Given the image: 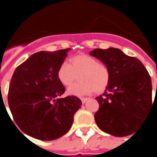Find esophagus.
I'll use <instances>...</instances> for the list:
<instances>
[{
  "instance_id": "esophagus-1",
  "label": "esophagus",
  "mask_w": 157,
  "mask_h": 157,
  "mask_svg": "<svg viewBox=\"0 0 157 157\" xmlns=\"http://www.w3.org/2000/svg\"><path fill=\"white\" fill-rule=\"evenodd\" d=\"M80 99H81V101H82V104H85L86 102V101H88V100H89V98H80Z\"/></svg>"
}]
</instances>
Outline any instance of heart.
<instances>
[{"mask_svg": "<svg viewBox=\"0 0 157 157\" xmlns=\"http://www.w3.org/2000/svg\"><path fill=\"white\" fill-rule=\"evenodd\" d=\"M70 64L63 63L57 70L59 81L65 86L73 84L79 75V82L67 89V94L74 96L90 94L105 90L110 82L111 72L107 65L87 54L72 56Z\"/></svg>", "mask_w": 157, "mask_h": 157, "instance_id": "1", "label": "heart"}]
</instances>
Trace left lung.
I'll return each instance as SVG.
<instances>
[{
	"mask_svg": "<svg viewBox=\"0 0 157 157\" xmlns=\"http://www.w3.org/2000/svg\"><path fill=\"white\" fill-rule=\"evenodd\" d=\"M90 55L107 65L111 72L105 93L96 98L99 110L94 118L98 127L116 137L134 134L153 105L149 72L139 59L119 48H96Z\"/></svg>",
	"mask_w": 157,
	"mask_h": 157,
	"instance_id": "left-lung-1",
	"label": "left lung"
}]
</instances>
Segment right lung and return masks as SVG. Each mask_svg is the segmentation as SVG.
Wrapping results in <instances>:
<instances>
[{
	"instance_id": "right-lung-1",
	"label": "right lung",
	"mask_w": 157,
	"mask_h": 157,
	"mask_svg": "<svg viewBox=\"0 0 157 157\" xmlns=\"http://www.w3.org/2000/svg\"><path fill=\"white\" fill-rule=\"evenodd\" d=\"M69 50L36 52L16 67L11 79L8 101L14 120L36 139L52 141L64 135L82 105L75 96L60 98L65 88L57 70Z\"/></svg>"
}]
</instances>
